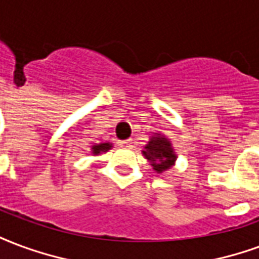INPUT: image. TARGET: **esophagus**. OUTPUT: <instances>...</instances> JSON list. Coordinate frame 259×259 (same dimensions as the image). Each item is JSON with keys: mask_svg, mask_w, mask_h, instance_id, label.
<instances>
[{"mask_svg": "<svg viewBox=\"0 0 259 259\" xmlns=\"http://www.w3.org/2000/svg\"><path fill=\"white\" fill-rule=\"evenodd\" d=\"M118 145L122 148H130L132 147V140H123V141H118Z\"/></svg>", "mask_w": 259, "mask_h": 259, "instance_id": "1", "label": "esophagus"}]
</instances>
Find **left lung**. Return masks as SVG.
<instances>
[{"mask_svg": "<svg viewBox=\"0 0 259 259\" xmlns=\"http://www.w3.org/2000/svg\"><path fill=\"white\" fill-rule=\"evenodd\" d=\"M143 154L151 162V164L154 166V170H156L158 173H162L164 170L170 168V166L176 160L171 143L160 136L151 139V141L145 147V151H143Z\"/></svg>", "mask_w": 259, "mask_h": 259, "instance_id": "8db88e82", "label": "left lung"}]
</instances>
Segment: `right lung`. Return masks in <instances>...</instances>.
<instances>
[{"instance_id": "1", "label": "right lung", "mask_w": 259, "mask_h": 259, "mask_svg": "<svg viewBox=\"0 0 259 259\" xmlns=\"http://www.w3.org/2000/svg\"><path fill=\"white\" fill-rule=\"evenodd\" d=\"M111 148L110 143H101V144L93 145V148H92V152L95 155H99L101 152H105V151H108Z\"/></svg>"}]
</instances>
